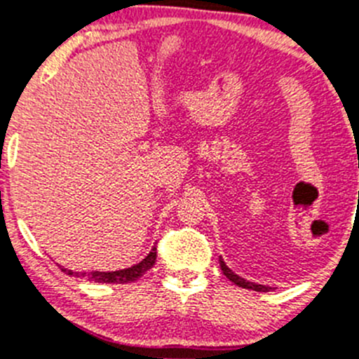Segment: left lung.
Masks as SVG:
<instances>
[{
    "mask_svg": "<svg viewBox=\"0 0 359 359\" xmlns=\"http://www.w3.org/2000/svg\"><path fill=\"white\" fill-rule=\"evenodd\" d=\"M219 266H222V272H224V276L227 277L231 283L238 284V286H241V288H247V290H254V292H270V286H263V284H256V283H248V280L241 279V277L236 276L234 272H232L231 268L227 266V264L224 263V259L219 257Z\"/></svg>",
    "mask_w": 359,
    "mask_h": 359,
    "instance_id": "obj_1",
    "label": "left lung"
}]
</instances>
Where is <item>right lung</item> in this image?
I'll return each instance as SVG.
<instances>
[{"label":"right lung","mask_w":359,"mask_h":359,"mask_svg":"<svg viewBox=\"0 0 359 359\" xmlns=\"http://www.w3.org/2000/svg\"><path fill=\"white\" fill-rule=\"evenodd\" d=\"M157 259V247L151 248V252L144 257L141 263H137L135 266L125 268V270H118V272H79L73 273L71 270L62 268V272H66L67 276H76V277H86L89 280H95V283H114V284H127L134 283V280L140 279L144 272H148Z\"/></svg>","instance_id":"add662e5"}]
</instances>
